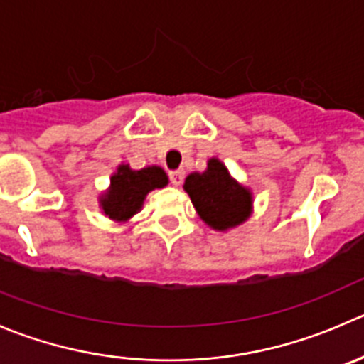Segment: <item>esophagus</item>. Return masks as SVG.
<instances>
[{"label": "esophagus", "instance_id": "obj_1", "mask_svg": "<svg viewBox=\"0 0 364 364\" xmlns=\"http://www.w3.org/2000/svg\"><path fill=\"white\" fill-rule=\"evenodd\" d=\"M168 176H171L172 185L179 186L183 183V178H185V171H183V168H178V171H171V172H168Z\"/></svg>", "mask_w": 364, "mask_h": 364}]
</instances>
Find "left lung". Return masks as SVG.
<instances>
[{
    "label": "left lung",
    "mask_w": 364,
    "mask_h": 364,
    "mask_svg": "<svg viewBox=\"0 0 364 364\" xmlns=\"http://www.w3.org/2000/svg\"><path fill=\"white\" fill-rule=\"evenodd\" d=\"M185 192L192 199L199 217L215 231H228L249 218L252 193L229 176L217 158L208 160L204 172H193L185 179Z\"/></svg>",
    "instance_id": "8db88e82"
}]
</instances>
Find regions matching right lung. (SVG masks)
I'll return each mask as SVG.
<instances>
[{
  "label": "right lung",
  "instance_id": "1",
  "mask_svg": "<svg viewBox=\"0 0 364 364\" xmlns=\"http://www.w3.org/2000/svg\"><path fill=\"white\" fill-rule=\"evenodd\" d=\"M167 183V174L156 165L140 171H133L129 165H119L117 172L110 178V188L101 196L100 204L112 220L126 222L139 213L151 190L164 188Z\"/></svg>",
  "mask_w": 364,
  "mask_h": 364
}]
</instances>
